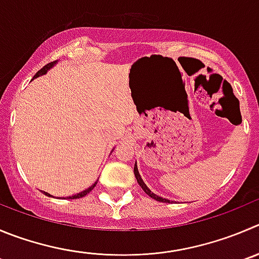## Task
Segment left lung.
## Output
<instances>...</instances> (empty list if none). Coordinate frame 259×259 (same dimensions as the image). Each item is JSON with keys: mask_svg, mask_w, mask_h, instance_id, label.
<instances>
[{"mask_svg": "<svg viewBox=\"0 0 259 259\" xmlns=\"http://www.w3.org/2000/svg\"><path fill=\"white\" fill-rule=\"evenodd\" d=\"M134 173H135V177H136V179H137V183L140 184V187H141V188L144 189V191H145V193H146L147 196H150V197H151V198L156 199V201H159V202H165V203H170V201H169V199H166V198H162V197L157 196V194H155L154 192H151V191H150V188H149V187L146 186V184H145V182L142 181L141 176H140V173H139V169H137V162H135Z\"/></svg>", "mask_w": 259, "mask_h": 259, "instance_id": "8db88e82", "label": "left lung"}]
</instances>
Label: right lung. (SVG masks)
Returning <instances> with one entry per match:
<instances>
[{
  "label": "right lung",
  "instance_id": "1",
  "mask_svg": "<svg viewBox=\"0 0 259 259\" xmlns=\"http://www.w3.org/2000/svg\"><path fill=\"white\" fill-rule=\"evenodd\" d=\"M56 63H57V61H54V62H51V63H48V65H46V66H44V67L41 68V70H39L38 72L35 73V76H34V78L39 77V76H43V75H46V73L48 72V71L51 70L52 67H54V65H56ZM112 151H113V150H112ZM97 183H98V181L95 182V183L93 184V186H91V187H89V188H86L85 191L80 192V193H77V194H73V196H70V197H67V198H68V199H76V198H81V197L86 196V194H88L89 192L91 191V189H94V187L97 186ZM44 194H46V196H48V197H51V194H49V193H47V192H44Z\"/></svg>",
  "mask_w": 259,
  "mask_h": 259
}]
</instances>
